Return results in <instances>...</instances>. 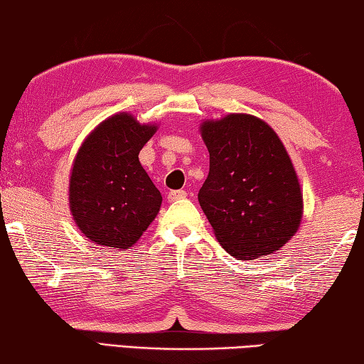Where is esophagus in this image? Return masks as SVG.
<instances>
[{"mask_svg":"<svg viewBox=\"0 0 364 364\" xmlns=\"http://www.w3.org/2000/svg\"><path fill=\"white\" fill-rule=\"evenodd\" d=\"M186 196H188V193H186V191H183V189H180V191H170L168 196H167V199H168V202H175V200L186 199Z\"/></svg>","mask_w":364,"mask_h":364,"instance_id":"esophagus-1","label":"esophagus"}]
</instances>
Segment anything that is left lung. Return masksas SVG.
I'll list each match as a JSON object with an SVG mask.
<instances>
[{"label":"left lung","mask_w":364,"mask_h":364,"mask_svg":"<svg viewBox=\"0 0 364 364\" xmlns=\"http://www.w3.org/2000/svg\"><path fill=\"white\" fill-rule=\"evenodd\" d=\"M210 168L199 204L228 254H274L299 231L304 194L284 144L267 122L228 114L200 123Z\"/></svg>","instance_id":"left-lung-1"}]
</instances>
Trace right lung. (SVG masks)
Returning <instances> with one entry per match:
<instances>
[{
	"mask_svg": "<svg viewBox=\"0 0 364 364\" xmlns=\"http://www.w3.org/2000/svg\"><path fill=\"white\" fill-rule=\"evenodd\" d=\"M159 125L130 112L102 120L80 146L69 180L72 218L91 242L115 250L139 241L162 205L160 191L139 162Z\"/></svg>",
	"mask_w": 364,
	"mask_h": 364,
	"instance_id": "1",
	"label": "right lung"
}]
</instances>
